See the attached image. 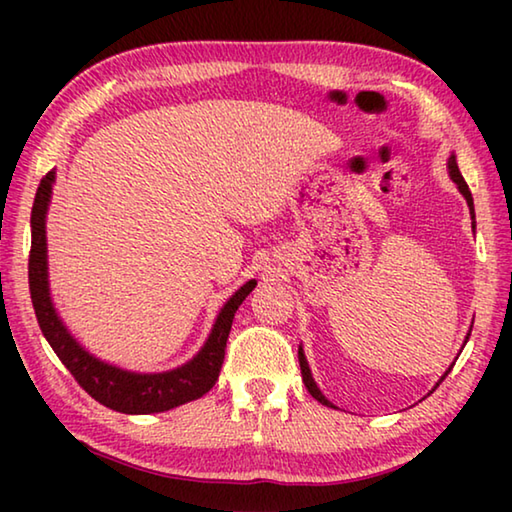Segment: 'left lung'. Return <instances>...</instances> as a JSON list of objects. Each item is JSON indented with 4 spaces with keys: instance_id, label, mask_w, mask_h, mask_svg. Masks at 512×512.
Instances as JSON below:
<instances>
[{
    "instance_id": "obj_1",
    "label": "left lung",
    "mask_w": 512,
    "mask_h": 512,
    "mask_svg": "<svg viewBox=\"0 0 512 512\" xmlns=\"http://www.w3.org/2000/svg\"><path fill=\"white\" fill-rule=\"evenodd\" d=\"M56 185V169H51L40 180L36 198H33L31 210V255H29V289L31 302L36 309L38 325L45 334L51 350L58 354L63 366L72 372L81 388L94 400L108 406L112 411H121L128 415L142 413H160L176 409L180 404L203 397L214 381L219 379L221 370V350L228 341L232 318L241 302L248 296V284L232 293L228 302L221 307L216 316L212 332L192 359L183 366L158 372L131 370L117 363L101 359L99 354L90 352L76 339L72 329L60 316V311L51 296L49 287V250H47V214L51 205V194ZM307 391L314 397V377L311 372L302 375ZM318 386V384H316Z\"/></svg>"
}]
</instances>
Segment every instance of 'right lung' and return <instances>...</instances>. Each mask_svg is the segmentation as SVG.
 Masks as SVG:
<instances>
[{"label": "right lung", "instance_id": "obj_1", "mask_svg": "<svg viewBox=\"0 0 512 512\" xmlns=\"http://www.w3.org/2000/svg\"><path fill=\"white\" fill-rule=\"evenodd\" d=\"M447 173H449V178H452V183L458 187V192L463 194V198L467 201V207H470V210H474L472 194H470V189H467V183L463 180L461 171H458V164H456V155H454V153H452V158L447 160ZM465 343H467V341H465ZM298 359H300L302 375H305V372H311V370H309V363H307V357H305V350H302V345L298 348ZM443 377H445V375H443ZM314 400H318L323 406H329V409H336V406H334L332 402H329L323 393H320V388L316 386V381H314Z\"/></svg>", "mask_w": 512, "mask_h": 512}]
</instances>
